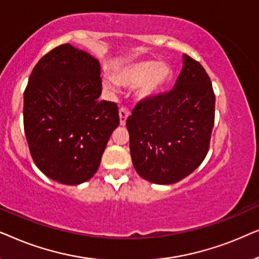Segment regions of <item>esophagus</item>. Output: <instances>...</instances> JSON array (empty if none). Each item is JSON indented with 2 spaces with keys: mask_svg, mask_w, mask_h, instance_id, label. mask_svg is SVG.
I'll return each instance as SVG.
<instances>
[{
  "mask_svg": "<svg viewBox=\"0 0 259 259\" xmlns=\"http://www.w3.org/2000/svg\"><path fill=\"white\" fill-rule=\"evenodd\" d=\"M130 115V111L125 107H120L119 109V116H120V125L123 126L126 123L127 116Z\"/></svg>",
  "mask_w": 259,
  "mask_h": 259,
  "instance_id": "34e87169",
  "label": "esophagus"
}]
</instances>
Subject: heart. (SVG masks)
<instances>
[{"mask_svg":"<svg viewBox=\"0 0 259 259\" xmlns=\"http://www.w3.org/2000/svg\"><path fill=\"white\" fill-rule=\"evenodd\" d=\"M115 77L119 83L125 86H139L138 97L147 99L159 93L171 82L173 72L171 67L166 63L144 60L123 67L116 72ZM104 87L113 92L115 90L114 81L107 77L104 80Z\"/></svg>","mask_w":259,"mask_h":259,"instance_id":"b5f03b06","label":"heart"}]
</instances>
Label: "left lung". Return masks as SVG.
<instances>
[{"label": "left lung", "instance_id": "8db88e82", "mask_svg": "<svg viewBox=\"0 0 259 259\" xmlns=\"http://www.w3.org/2000/svg\"><path fill=\"white\" fill-rule=\"evenodd\" d=\"M183 59L173 90L140 101L126 120L134 168L159 185L179 182L203 162L214 125L210 76L196 60Z\"/></svg>", "mask_w": 259, "mask_h": 259}]
</instances>
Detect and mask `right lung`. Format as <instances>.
Returning <instances> with one entry per match:
<instances>
[{"mask_svg": "<svg viewBox=\"0 0 259 259\" xmlns=\"http://www.w3.org/2000/svg\"><path fill=\"white\" fill-rule=\"evenodd\" d=\"M100 63L88 53L61 45L42 56L23 94L24 133L40 171L65 185L97 173L113 131L118 106L99 101Z\"/></svg>", "mask_w": 259, "mask_h": 259, "instance_id": "right-lung-1", "label": "right lung"}]
</instances>
